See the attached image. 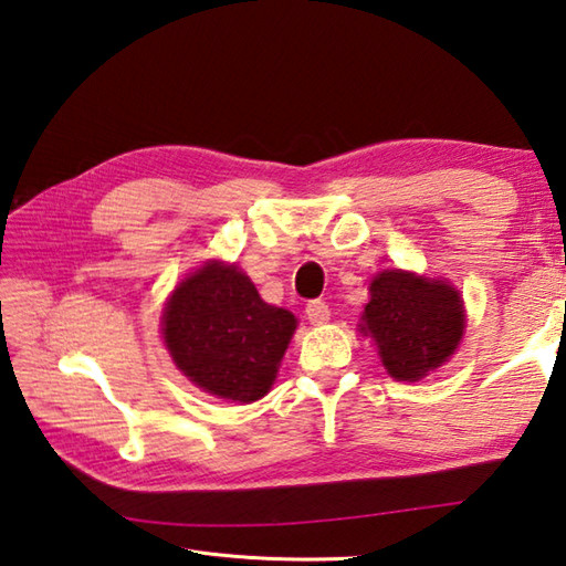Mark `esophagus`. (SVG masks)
<instances>
[{"label": "esophagus", "mask_w": 566, "mask_h": 566, "mask_svg": "<svg viewBox=\"0 0 566 566\" xmlns=\"http://www.w3.org/2000/svg\"><path fill=\"white\" fill-rule=\"evenodd\" d=\"M306 316L316 326L328 324V321H331V308H328L326 302H321V298H314V302L306 304Z\"/></svg>", "instance_id": "1"}]
</instances>
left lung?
Masks as SVG:
<instances>
[{"mask_svg": "<svg viewBox=\"0 0 566 566\" xmlns=\"http://www.w3.org/2000/svg\"><path fill=\"white\" fill-rule=\"evenodd\" d=\"M360 331L378 346L395 380L417 382L444 365L459 348L467 314L459 290L447 280L385 270L373 276Z\"/></svg>", "mask_w": 566, "mask_h": 566, "instance_id": "1", "label": "left lung"}]
</instances>
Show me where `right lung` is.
I'll return each instance as SVG.
<instances>
[{
  "instance_id": "add662e5",
  "label": "right lung",
  "mask_w": 566,
  "mask_h": 566,
  "mask_svg": "<svg viewBox=\"0 0 566 566\" xmlns=\"http://www.w3.org/2000/svg\"><path fill=\"white\" fill-rule=\"evenodd\" d=\"M296 316L262 302L238 264L210 260L171 292L161 334L188 380L203 392L248 405L270 392Z\"/></svg>"
}]
</instances>
